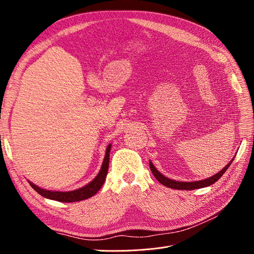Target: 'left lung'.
<instances>
[{
	"instance_id": "left-lung-1",
	"label": "left lung",
	"mask_w": 254,
	"mask_h": 254,
	"mask_svg": "<svg viewBox=\"0 0 254 254\" xmlns=\"http://www.w3.org/2000/svg\"><path fill=\"white\" fill-rule=\"evenodd\" d=\"M234 159H232L230 161V163L228 165L225 166V168H222V170L217 173L216 175H214L213 177H210V178L201 180V181H194V182H180V181H175L172 179H168L166 178L165 176H163L161 173H159L157 171V168L152 165L151 162H149V166H150V170L151 173L153 174V176L156 177V179L161 183L163 184L164 187L167 188H171V189H175V190H196V189H201V188H205V187H209L212 186L213 183L216 182L219 178H221V176L225 174V172L228 170L229 166L231 165L232 161Z\"/></svg>"
}]
</instances>
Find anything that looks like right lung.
<instances>
[{
  "mask_svg": "<svg viewBox=\"0 0 254 254\" xmlns=\"http://www.w3.org/2000/svg\"><path fill=\"white\" fill-rule=\"evenodd\" d=\"M110 149H111V144H109L108 147H107L104 162L98 175L95 177L93 181H91L89 184H87L86 187H83L81 189L71 190V191H53V190H47L40 189L30 181L28 182L30 184V187H32L37 193H39L41 196L45 198L52 199V200H56L60 202H75V201L84 200V199L90 198L93 195H95L99 190V189L103 187L107 177V173H108Z\"/></svg>",
  "mask_w": 254,
  "mask_h": 254,
  "instance_id": "right-lung-1",
  "label": "right lung"
}]
</instances>
